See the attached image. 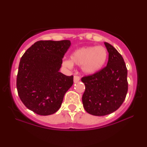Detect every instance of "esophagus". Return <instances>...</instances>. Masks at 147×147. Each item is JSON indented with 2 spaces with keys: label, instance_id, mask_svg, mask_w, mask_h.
I'll return each instance as SVG.
<instances>
[{
  "label": "esophagus",
  "instance_id": "obj_1",
  "mask_svg": "<svg viewBox=\"0 0 147 147\" xmlns=\"http://www.w3.org/2000/svg\"><path fill=\"white\" fill-rule=\"evenodd\" d=\"M80 80V78L79 77V76H74V82H75V83H76V82H79Z\"/></svg>",
  "mask_w": 147,
  "mask_h": 147
}]
</instances>
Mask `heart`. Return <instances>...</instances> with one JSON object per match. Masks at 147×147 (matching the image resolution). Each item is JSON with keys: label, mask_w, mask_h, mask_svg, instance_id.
<instances>
[{"label": "heart", "mask_w": 147, "mask_h": 147, "mask_svg": "<svg viewBox=\"0 0 147 147\" xmlns=\"http://www.w3.org/2000/svg\"><path fill=\"white\" fill-rule=\"evenodd\" d=\"M107 57V51L102 46L83 47L75 50L70 55V60L63 61V65L68 68L74 64L82 65L84 73L92 74L102 69Z\"/></svg>", "instance_id": "heart-1"}]
</instances>
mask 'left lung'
Returning <instances> with one entry per match:
<instances>
[{"instance_id": "left-lung-1", "label": "left lung", "mask_w": 147, "mask_h": 147, "mask_svg": "<svg viewBox=\"0 0 147 147\" xmlns=\"http://www.w3.org/2000/svg\"><path fill=\"white\" fill-rule=\"evenodd\" d=\"M108 53L107 65L96 73L84 76L82 102L92 115L105 116L116 111L125 100L128 92L127 68L123 57L110 44L104 43Z\"/></svg>"}]
</instances>
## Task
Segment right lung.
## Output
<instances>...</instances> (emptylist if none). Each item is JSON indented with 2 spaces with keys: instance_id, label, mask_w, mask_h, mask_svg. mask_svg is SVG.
I'll use <instances>...</instances> for the list:
<instances>
[{
  "instance_id": "obj_1",
  "label": "right lung",
  "mask_w": 147,
  "mask_h": 147,
  "mask_svg": "<svg viewBox=\"0 0 147 147\" xmlns=\"http://www.w3.org/2000/svg\"><path fill=\"white\" fill-rule=\"evenodd\" d=\"M70 45L69 40L39 41L22 56L17 77L18 94L24 105L39 115L57 112L73 85V76L59 71Z\"/></svg>"
}]
</instances>
